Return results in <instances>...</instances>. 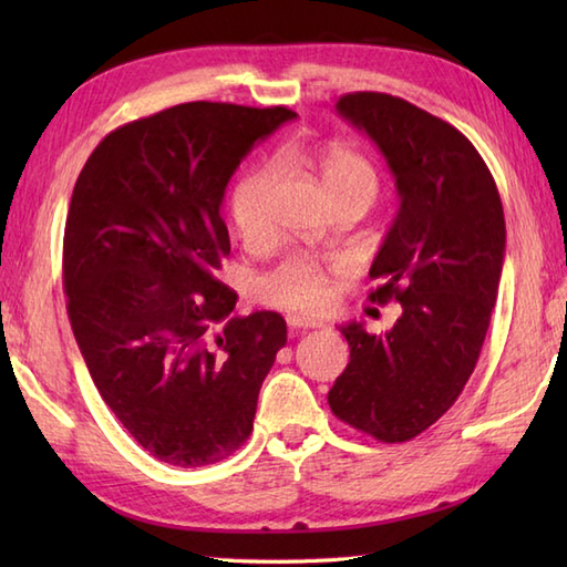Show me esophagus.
Listing matches in <instances>:
<instances>
[{"label":"esophagus","mask_w":567,"mask_h":567,"mask_svg":"<svg viewBox=\"0 0 567 567\" xmlns=\"http://www.w3.org/2000/svg\"><path fill=\"white\" fill-rule=\"evenodd\" d=\"M287 327H290V329H319L321 321L299 317V315H290V317H287Z\"/></svg>","instance_id":"obj_1"}]
</instances>
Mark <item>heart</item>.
<instances>
[{
    "label": "heart",
    "mask_w": 567,
    "mask_h": 567,
    "mask_svg": "<svg viewBox=\"0 0 567 567\" xmlns=\"http://www.w3.org/2000/svg\"><path fill=\"white\" fill-rule=\"evenodd\" d=\"M321 179L327 185L331 199L348 195V192H370L375 197L378 173L355 151L331 146L321 153ZM280 175V165L262 163L240 177L231 197V214L236 228L246 240H258L270 228L268 202L270 192ZM258 299L262 305L287 311H302L317 315L331 302L329 272L321 262L295 256L277 265L275 270L262 275L256 285Z\"/></svg>",
    "instance_id": "1"
}]
</instances>
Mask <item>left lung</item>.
<instances>
[{
  "label": "left lung",
  "instance_id": "obj_1",
  "mask_svg": "<svg viewBox=\"0 0 567 567\" xmlns=\"http://www.w3.org/2000/svg\"><path fill=\"white\" fill-rule=\"evenodd\" d=\"M336 112L388 161L400 212L370 268V302L396 299L384 333L343 323L351 348L329 392L331 412L382 443L419 436L449 412L475 370L497 302L502 199L461 131L382 92L343 94Z\"/></svg>",
  "mask_w": 567,
  "mask_h": 567
}]
</instances>
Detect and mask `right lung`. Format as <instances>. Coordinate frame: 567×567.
I'll use <instances>...</instances> for the list:
<instances>
[{
  "instance_id": "obj_1",
  "label": "right lung",
  "mask_w": 567,
  "mask_h": 567,
  "mask_svg": "<svg viewBox=\"0 0 567 567\" xmlns=\"http://www.w3.org/2000/svg\"><path fill=\"white\" fill-rule=\"evenodd\" d=\"M287 106L187 102L104 136L72 189L63 287L102 400L163 463L199 467L252 431L260 384L287 343L277 311L228 317L214 272L231 252L228 179Z\"/></svg>"
}]
</instances>
